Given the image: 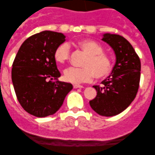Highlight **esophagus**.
<instances>
[{
  "instance_id": "34e87169",
  "label": "esophagus",
  "mask_w": 155,
  "mask_h": 155,
  "mask_svg": "<svg viewBox=\"0 0 155 155\" xmlns=\"http://www.w3.org/2000/svg\"><path fill=\"white\" fill-rule=\"evenodd\" d=\"M73 87H74V88H81V87H83V86H82V85H76V84H75V85H73Z\"/></svg>"
}]
</instances>
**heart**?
<instances>
[{
    "instance_id": "heart-1",
    "label": "heart",
    "mask_w": 155,
    "mask_h": 155,
    "mask_svg": "<svg viewBox=\"0 0 155 155\" xmlns=\"http://www.w3.org/2000/svg\"><path fill=\"white\" fill-rule=\"evenodd\" d=\"M79 46L87 54L82 64L83 68H69L64 71V78L72 83H82L89 82L94 76L102 79L110 73L112 69V60L110 56L104 52V48L93 40H82ZM70 56V48L68 43H64L56 48L54 53L55 61L64 64L68 61Z\"/></svg>"
}]
</instances>
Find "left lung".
Masks as SVG:
<instances>
[{"mask_svg":"<svg viewBox=\"0 0 155 155\" xmlns=\"http://www.w3.org/2000/svg\"><path fill=\"white\" fill-rule=\"evenodd\" d=\"M103 40L115 51L116 63L112 74L93 86L97 91L96 97L89 101L91 107L100 115L113 116L130 105L138 92L141 63L138 54L124 37L106 34Z\"/></svg>","mask_w":155,"mask_h":155,"instance_id":"1","label":"left lung"}]
</instances>
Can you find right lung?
I'll return each instance as SVG.
<instances>
[{
  "mask_svg": "<svg viewBox=\"0 0 155 155\" xmlns=\"http://www.w3.org/2000/svg\"><path fill=\"white\" fill-rule=\"evenodd\" d=\"M64 41L61 33L42 31L25 40L15 55L12 68L14 90L20 105L31 115L40 118L54 114L73 89L72 84L58 79L61 73L54 53Z\"/></svg>",
  "mask_w": 155,
  "mask_h": 155,
  "instance_id": "obj_1",
  "label": "right lung"
}]
</instances>
